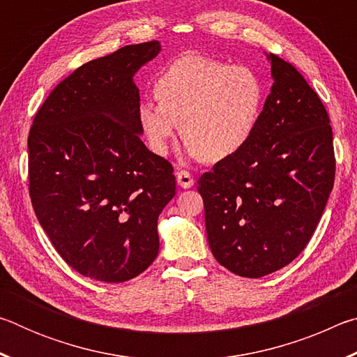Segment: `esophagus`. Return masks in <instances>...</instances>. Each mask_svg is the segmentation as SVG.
Listing matches in <instances>:
<instances>
[{
  "label": "esophagus",
  "instance_id": "1",
  "mask_svg": "<svg viewBox=\"0 0 357 357\" xmlns=\"http://www.w3.org/2000/svg\"><path fill=\"white\" fill-rule=\"evenodd\" d=\"M176 181H178V184L183 187V189H189V187H192L193 183H195V179H193L192 174L187 170H178Z\"/></svg>",
  "mask_w": 357,
  "mask_h": 357
}]
</instances>
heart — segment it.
Segmentation results:
<instances>
[{
    "instance_id": "1",
    "label": "heart",
    "mask_w": 357,
    "mask_h": 357,
    "mask_svg": "<svg viewBox=\"0 0 357 357\" xmlns=\"http://www.w3.org/2000/svg\"><path fill=\"white\" fill-rule=\"evenodd\" d=\"M155 94L137 107L151 151L167 155L181 124L190 155L220 162L252 142L261 119L266 84L247 66L187 55L160 72Z\"/></svg>"
}]
</instances>
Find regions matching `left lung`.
Here are the masks:
<instances>
[{"mask_svg": "<svg viewBox=\"0 0 357 357\" xmlns=\"http://www.w3.org/2000/svg\"><path fill=\"white\" fill-rule=\"evenodd\" d=\"M268 58L274 83L252 142L198 179L211 252L249 279L282 269L305 249L335 178L321 99L293 64Z\"/></svg>", "mask_w": 357, "mask_h": 357, "instance_id": "left-lung-1", "label": "left lung"}]
</instances>
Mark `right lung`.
Listing matches in <instances>:
<instances>
[{
    "label": "right lung",
    "mask_w": 357,
    "mask_h": 357,
    "mask_svg": "<svg viewBox=\"0 0 357 357\" xmlns=\"http://www.w3.org/2000/svg\"><path fill=\"white\" fill-rule=\"evenodd\" d=\"M157 40L75 69L48 94L28 135L29 197L61 258L89 279L119 283L159 253L157 219L176 193L173 167L144 146L135 72Z\"/></svg>",
    "instance_id": "add662e5"
}]
</instances>
